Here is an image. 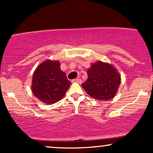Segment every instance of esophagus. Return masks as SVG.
Returning <instances> with one entry per match:
<instances>
[{
  "mask_svg": "<svg viewBox=\"0 0 153 153\" xmlns=\"http://www.w3.org/2000/svg\"><path fill=\"white\" fill-rule=\"evenodd\" d=\"M72 83H82V81H81V79H73V80H72Z\"/></svg>",
  "mask_w": 153,
  "mask_h": 153,
  "instance_id": "esophagus-1",
  "label": "esophagus"
}]
</instances>
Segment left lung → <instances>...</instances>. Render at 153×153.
I'll list each match as a JSON object with an SVG mask.
<instances>
[{"instance_id": "1", "label": "left lung", "mask_w": 153, "mask_h": 153, "mask_svg": "<svg viewBox=\"0 0 153 153\" xmlns=\"http://www.w3.org/2000/svg\"><path fill=\"white\" fill-rule=\"evenodd\" d=\"M88 79L81 86L91 97L106 101L114 98L120 84V75L112 65L97 61L87 70Z\"/></svg>"}]
</instances>
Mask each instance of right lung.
Segmentation results:
<instances>
[{
    "mask_svg": "<svg viewBox=\"0 0 153 153\" xmlns=\"http://www.w3.org/2000/svg\"><path fill=\"white\" fill-rule=\"evenodd\" d=\"M70 85L65 73L60 70L58 60H45L33 73L32 92L45 104H54L62 99Z\"/></svg>",
    "mask_w": 153,
    "mask_h": 153,
    "instance_id": "add662e5",
    "label": "right lung"
}]
</instances>
